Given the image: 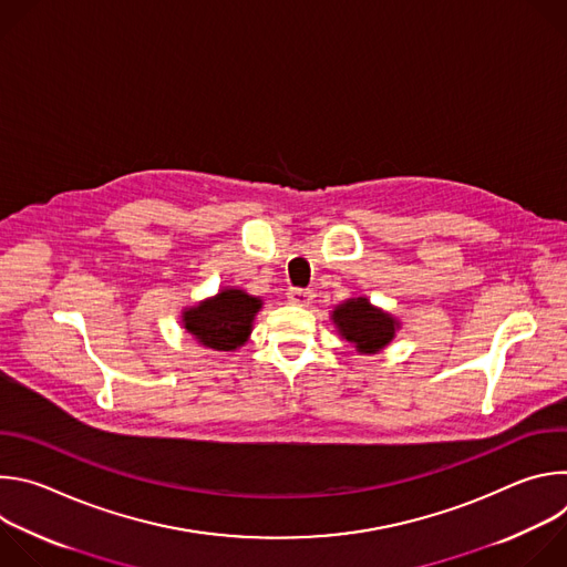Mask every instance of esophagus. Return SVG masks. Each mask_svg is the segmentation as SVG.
<instances>
[{"mask_svg": "<svg viewBox=\"0 0 567 567\" xmlns=\"http://www.w3.org/2000/svg\"><path fill=\"white\" fill-rule=\"evenodd\" d=\"M287 298H289V302H291V305L309 307V305L313 302V291H309V289H289Z\"/></svg>", "mask_w": 567, "mask_h": 567, "instance_id": "esophagus-1", "label": "esophagus"}]
</instances>
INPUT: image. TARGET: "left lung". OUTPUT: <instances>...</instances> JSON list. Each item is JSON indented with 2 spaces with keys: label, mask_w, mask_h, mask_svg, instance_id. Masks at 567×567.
Segmentation results:
<instances>
[{
  "label": "left lung",
  "mask_w": 567,
  "mask_h": 567,
  "mask_svg": "<svg viewBox=\"0 0 567 567\" xmlns=\"http://www.w3.org/2000/svg\"><path fill=\"white\" fill-rule=\"evenodd\" d=\"M341 339L352 343L361 354H377L388 348L401 328V322L381 307H374L365 296L348 298L330 313Z\"/></svg>",
  "instance_id": "8db88e82"
}]
</instances>
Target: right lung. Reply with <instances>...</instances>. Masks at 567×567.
I'll return each mask as SVG.
<instances>
[{
  "label": "right lung",
  "mask_w": 567,
  "mask_h": 567,
  "mask_svg": "<svg viewBox=\"0 0 567 567\" xmlns=\"http://www.w3.org/2000/svg\"><path fill=\"white\" fill-rule=\"evenodd\" d=\"M262 298L239 287H224L182 311L184 330L206 350L233 352L245 346L254 332V320Z\"/></svg>",
  "instance_id": "1"
}]
</instances>
